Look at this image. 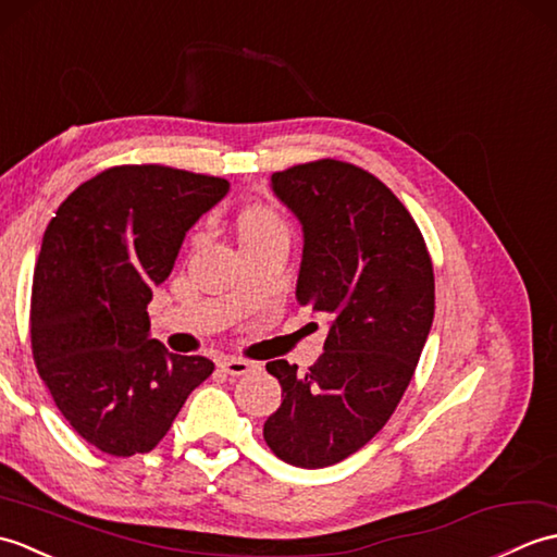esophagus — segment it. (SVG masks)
Returning a JSON list of instances; mask_svg holds the SVG:
<instances>
[{
  "label": "esophagus",
  "instance_id": "34e87169",
  "mask_svg": "<svg viewBox=\"0 0 557 557\" xmlns=\"http://www.w3.org/2000/svg\"><path fill=\"white\" fill-rule=\"evenodd\" d=\"M220 369L227 373V375H246L256 371L258 366L253 361H246V359H236V357H230V359H222L220 361Z\"/></svg>",
  "mask_w": 557,
  "mask_h": 557
}]
</instances>
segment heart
Instances as JSON below:
<instances>
[{
  "label": "heart",
  "instance_id": "b5f03b06",
  "mask_svg": "<svg viewBox=\"0 0 557 557\" xmlns=\"http://www.w3.org/2000/svg\"><path fill=\"white\" fill-rule=\"evenodd\" d=\"M239 239H246V236H256V234H265V232H277L285 230V224L275 215V212L268 208H248L239 215Z\"/></svg>",
  "mask_w": 557,
  "mask_h": 557
}]
</instances>
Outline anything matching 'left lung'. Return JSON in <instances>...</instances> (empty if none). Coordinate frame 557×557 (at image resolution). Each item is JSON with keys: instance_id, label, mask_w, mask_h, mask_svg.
<instances>
[{"instance_id": "8db88e82", "label": "left lung", "mask_w": 557, "mask_h": 557, "mask_svg": "<svg viewBox=\"0 0 557 557\" xmlns=\"http://www.w3.org/2000/svg\"><path fill=\"white\" fill-rule=\"evenodd\" d=\"M270 182L304 230L297 301L330 330L306 373L285 359L265 366L282 405L263 437L287 465L321 469L361 449L397 409L431 333L433 263L409 210L357 164L325 158Z\"/></svg>"}]
</instances>
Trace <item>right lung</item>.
<instances>
[{
	"label": "right lung",
	"instance_id": "right-lung-1",
	"mask_svg": "<svg viewBox=\"0 0 557 557\" xmlns=\"http://www.w3.org/2000/svg\"><path fill=\"white\" fill-rule=\"evenodd\" d=\"M227 191L220 176L122 164L83 182L47 224L30 292L33 359L71 429L102 453H150L215 371L152 339L146 309L186 232Z\"/></svg>",
	"mask_w": 557,
	"mask_h": 557
}]
</instances>
